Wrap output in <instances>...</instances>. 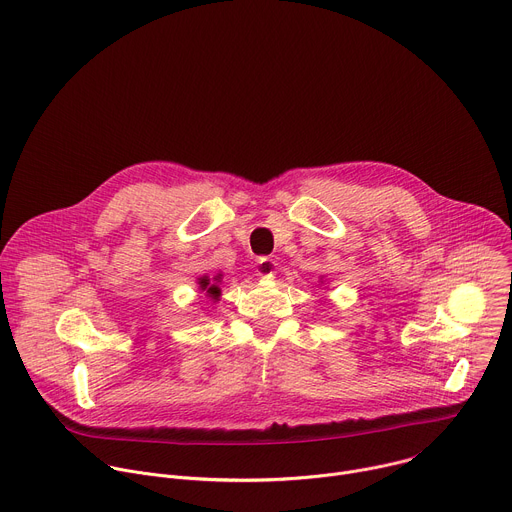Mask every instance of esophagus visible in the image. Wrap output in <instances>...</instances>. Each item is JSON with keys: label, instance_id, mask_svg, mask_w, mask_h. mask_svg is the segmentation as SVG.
Listing matches in <instances>:
<instances>
[{"label": "esophagus", "instance_id": "34e87169", "mask_svg": "<svg viewBox=\"0 0 512 512\" xmlns=\"http://www.w3.org/2000/svg\"><path fill=\"white\" fill-rule=\"evenodd\" d=\"M256 274L260 278H274L276 276V262L270 260V258H260L258 264H256Z\"/></svg>", "mask_w": 512, "mask_h": 512}]
</instances>
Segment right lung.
Returning a JSON list of instances; mask_svg holds the SVG:
<instances>
[{
    "label": "right lung",
    "mask_w": 512,
    "mask_h": 512,
    "mask_svg": "<svg viewBox=\"0 0 512 512\" xmlns=\"http://www.w3.org/2000/svg\"><path fill=\"white\" fill-rule=\"evenodd\" d=\"M220 282H222V274H216L214 278H210L208 274H203L197 278V286L201 292H206V296L212 300V302H218L220 296H222V288H220Z\"/></svg>",
    "instance_id": "1"
}]
</instances>
